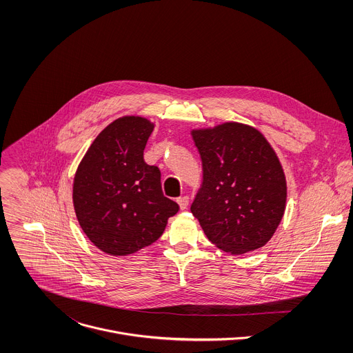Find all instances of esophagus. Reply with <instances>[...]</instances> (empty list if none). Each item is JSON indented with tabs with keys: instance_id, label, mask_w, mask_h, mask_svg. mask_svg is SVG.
<instances>
[{
	"instance_id": "34e87169",
	"label": "esophagus",
	"mask_w": 353,
	"mask_h": 353,
	"mask_svg": "<svg viewBox=\"0 0 353 353\" xmlns=\"http://www.w3.org/2000/svg\"><path fill=\"white\" fill-rule=\"evenodd\" d=\"M178 203H179L181 209H182V210H185V209L189 206V197H188V196L179 197V199H178Z\"/></svg>"
}]
</instances>
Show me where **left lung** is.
<instances>
[{
  "instance_id": "obj_1",
  "label": "left lung",
  "mask_w": 353,
  "mask_h": 353,
  "mask_svg": "<svg viewBox=\"0 0 353 353\" xmlns=\"http://www.w3.org/2000/svg\"><path fill=\"white\" fill-rule=\"evenodd\" d=\"M203 182L192 213L208 239L241 255L263 248L279 228L287 203V179L277 153L255 128L224 122L193 129Z\"/></svg>"
}]
</instances>
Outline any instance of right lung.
Returning a JSON list of instances; mask_svg holds the SVG:
<instances>
[{"mask_svg": "<svg viewBox=\"0 0 353 353\" xmlns=\"http://www.w3.org/2000/svg\"><path fill=\"white\" fill-rule=\"evenodd\" d=\"M153 128L139 115L112 121L76 170V217L87 238L108 255H129L151 246L179 210L163 194L160 170L144 160Z\"/></svg>", "mask_w": 353, "mask_h": 353, "instance_id": "obj_1", "label": "right lung"}]
</instances>
